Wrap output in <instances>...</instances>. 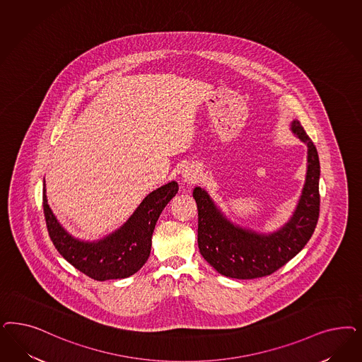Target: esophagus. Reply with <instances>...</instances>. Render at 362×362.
Returning <instances> with one entry per match:
<instances>
[{
    "instance_id": "1",
    "label": "esophagus",
    "mask_w": 362,
    "mask_h": 362,
    "mask_svg": "<svg viewBox=\"0 0 362 362\" xmlns=\"http://www.w3.org/2000/svg\"><path fill=\"white\" fill-rule=\"evenodd\" d=\"M182 177L187 182H194L199 180V170L196 168H187L182 170Z\"/></svg>"
}]
</instances>
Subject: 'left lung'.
<instances>
[{"label": "left lung", "mask_w": 362, "mask_h": 362, "mask_svg": "<svg viewBox=\"0 0 362 362\" xmlns=\"http://www.w3.org/2000/svg\"><path fill=\"white\" fill-rule=\"evenodd\" d=\"M291 130L308 148L306 175L292 216L279 229L265 233L238 225L223 214L205 189H193L199 253L222 276L237 280L269 276L298 255L315 232L320 213L318 153L298 119L291 122Z\"/></svg>", "instance_id": "left-lung-1"}]
</instances>
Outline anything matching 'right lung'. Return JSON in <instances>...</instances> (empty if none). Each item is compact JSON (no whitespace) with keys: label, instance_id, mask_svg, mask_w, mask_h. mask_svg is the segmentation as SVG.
I'll return each mask as SVG.
<instances>
[{"label":"right lung","instance_id":"add662e5","mask_svg":"<svg viewBox=\"0 0 362 362\" xmlns=\"http://www.w3.org/2000/svg\"><path fill=\"white\" fill-rule=\"evenodd\" d=\"M177 192L175 181L153 190L115 232L100 240L85 241L70 234L57 220L47 204L44 180L42 201L47 232L59 255L88 277L97 281L127 279L148 261L156 222Z\"/></svg>","mask_w":362,"mask_h":362}]
</instances>
